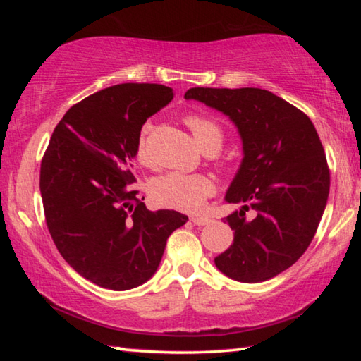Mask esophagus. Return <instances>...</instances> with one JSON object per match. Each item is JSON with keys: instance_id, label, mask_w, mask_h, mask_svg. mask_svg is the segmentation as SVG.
I'll list each match as a JSON object with an SVG mask.
<instances>
[{"instance_id": "esophagus-1", "label": "esophagus", "mask_w": 361, "mask_h": 361, "mask_svg": "<svg viewBox=\"0 0 361 361\" xmlns=\"http://www.w3.org/2000/svg\"><path fill=\"white\" fill-rule=\"evenodd\" d=\"M191 221H192L195 226H205V224H209L210 219L207 218V216H192Z\"/></svg>"}]
</instances>
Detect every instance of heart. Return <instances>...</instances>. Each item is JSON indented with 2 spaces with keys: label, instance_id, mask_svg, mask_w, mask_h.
I'll return each mask as SVG.
<instances>
[{
  "label": "heart",
  "instance_id": "heart-1",
  "mask_svg": "<svg viewBox=\"0 0 361 361\" xmlns=\"http://www.w3.org/2000/svg\"><path fill=\"white\" fill-rule=\"evenodd\" d=\"M185 124L191 130L195 143L205 154H216L223 146V130L216 122L202 116L191 114L185 119ZM151 129L149 124H145L138 138V157L146 161L145 140ZM215 192V183L210 176L202 173H181L170 172L154 180L151 186V195L157 204L181 212H195L204 205L205 199Z\"/></svg>",
  "mask_w": 361,
  "mask_h": 361
}]
</instances>
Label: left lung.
Instances as JSON below:
<instances>
[{"instance_id": "1", "label": "left lung", "mask_w": 361, "mask_h": 361, "mask_svg": "<svg viewBox=\"0 0 361 361\" xmlns=\"http://www.w3.org/2000/svg\"><path fill=\"white\" fill-rule=\"evenodd\" d=\"M185 99L228 116L242 140L240 167L224 195L242 207L224 219L234 243L216 256V267L243 283L279 276L310 245L329 194L326 156L312 121L264 89L192 87ZM250 208L253 220L245 215Z\"/></svg>"}]
</instances>
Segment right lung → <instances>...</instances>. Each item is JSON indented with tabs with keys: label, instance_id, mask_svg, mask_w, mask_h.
I'll return each instance as SVG.
<instances>
[{
	"label": "right lung",
	"instance_id": "1",
	"mask_svg": "<svg viewBox=\"0 0 361 361\" xmlns=\"http://www.w3.org/2000/svg\"><path fill=\"white\" fill-rule=\"evenodd\" d=\"M161 84H116L71 106L41 162L47 229L63 259L89 282L126 291L154 276L169 235L188 221L151 212L132 173L146 119L173 99ZM145 199V197H143Z\"/></svg>",
	"mask_w": 361,
	"mask_h": 361
}]
</instances>
